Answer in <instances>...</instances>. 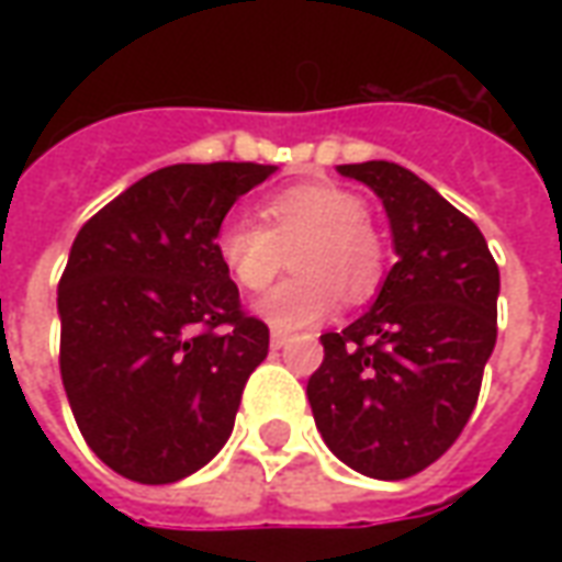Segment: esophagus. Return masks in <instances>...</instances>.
I'll return each mask as SVG.
<instances>
[{"label":"esophagus","mask_w":562,"mask_h":562,"mask_svg":"<svg viewBox=\"0 0 562 562\" xmlns=\"http://www.w3.org/2000/svg\"><path fill=\"white\" fill-rule=\"evenodd\" d=\"M289 340H292V337H289L285 330H280V328L270 330V346H273V349H282V346H289Z\"/></svg>","instance_id":"obj_1"}]
</instances>
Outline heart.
<instances>
[{"label":"heart","instance_id":"heart-1","mask_svg":"<svg viewBox=\"0 0 562 562\" xmlns=\"http://www.w3.org/2000/svg\"><path fill=\"white\" fill-rule=\"evenodd\" d=\"M261 222L228 216L216 228V256L240 289L261 292L292 252V277L256 306L273 328L316 325L337 310L340 294L349 304L376 294L385 244L355 192L334 183L285 186L261 201Z\"/></svg>","mask_w":562,"mask_h":562}]
</instances>
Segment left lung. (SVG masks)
Returning <instances> with one entry per match:
<instances>
[{
  "mask_svg": "<svg viewBox=\"0 0 562 562\" xmlns=\"http://www.w3.org/2000/svg\"><path fill=\"white\" fill-rule=\"evenodd\" d=\"M389 213L397 265L364 316L322 334L306 397L325 446L361 475L401 482L454 446L496 342L499 268L479 225L394 161L340 165Z\"/></svg>",
  "mask_w": 562,
  "mask_h": 562,
  "instance_id": "1",
  "label": "left lung"
}]
</instances>
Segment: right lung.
I'll return each instance as SVG.
<instances>
[{
    "mask_svg": "<svg viewBox=\"0 0 562 562\" xmlns=\"http://www.w3.org/2000/svg\"><path fill=\"white\" fill-rule=\"evenodd\" d=\"M273 165H168L104 204L59 280V373L87 446L140 484H171L228 442L268 325L240 310L216 228Z\"/></svg>",
    "mask_w": 562,
    "mask_h": 562,
    "instance_id": "obj_1",
    "label": "right lung"
}]
</instances>
